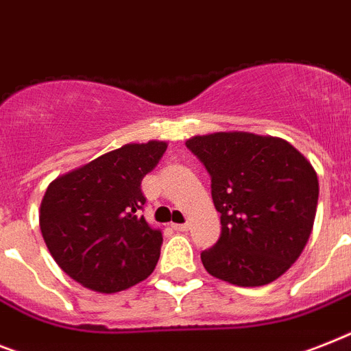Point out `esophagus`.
I'll return each mask as SVG.
<instances>
[{
	"instance_id": "1",
	"label": "esophagus",
	"mask_w": 351,
	"mask_h": 351,
	"mask_svg": "<svg viewBox=\"0 0 351 351\" xmlns=\"http://www.w3.org/2000/svg\"><path fill=\"white\" fill-rule=\"evenodd\" d=\"M175 230H180V232H185V230H189V223H173L171 225Z\"/></svg>"
}]
</instances>
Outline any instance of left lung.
Listing matches in <instances>:
<instances>
[{"instance_id":"obj_1","label":"left lung","mask_w":351,"mask_h":351,"mask_svg":"<svg viewBox=\"0 0 351 351\" xmlns=\"http://www.w3.org/2000/svg\"><path fill=\"white\" fill-rule=\"evenodd\" d=\"M210 175L221 236L202 252L210 276L261 287L301 256L315 220L319 180L290 142L247 131H218L185 142Z\"/></svg>"}]
</instances>
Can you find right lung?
Masks as SVG:
<instances>
[{
  "instance_id": "right-lung-1",
  "label": "right lung",
  "mask_w": 351,
  "mask_h": 351,
  "mask_svg": "<svg viewBox=\"0 0 351 351\" xmlns=\"http://www.w3.org/2000/svg\"><path fill=\"white\" fill-rule=\"evenodd\" d=\"M166 149L164 141L126 144L50 182L39 207L43 240L77 283L115 294L155 270L162 230L141 215V182Z\"/></svg>"
}]
</instances>
